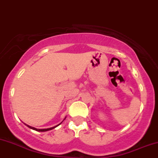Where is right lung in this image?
Masks as SVG:
<instances>
[{
  "mask_svg": "<svg viewBox=\"0 0 158 158\" xmlns=\"http://www.w3.org/2000/svg\"><path fill=\"white\" fill-rule=\"evenodd\" d=\"M65 118H66V117H65ZM65 118L64 119V120L65 119ZM63 122V121H62ZM61 122V123H62ZM61 123H59V125H57V126H54V127H51V128H44V129H38V128H34V127H32V126H29V125H27V124H24L26 125V126L28 127V128H31V129H32V130H35V131H50V130H52V129H53V128H55L56 127H57V126H59V125L61 124Z\"/></svg>",
  "mask_w": 158,
  "mask_h": 158,
  "instance_id": "1",
  "label": "right lung"
}]
</instances>
